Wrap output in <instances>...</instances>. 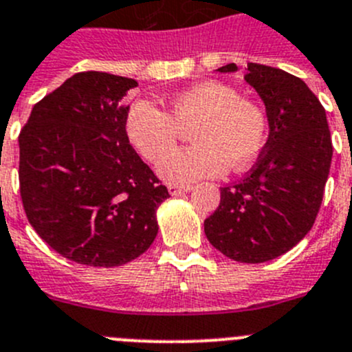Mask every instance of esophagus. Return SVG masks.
Listing matches in <instances>:
<instances>
[{
  "instance_id": "obj_1",
  "label": "esophagus",
  "mask_w": 352,
  "mask_h": 352,
  "mask_svg": "<svg viewBox=\"0 0 352 352\" xmlns=\"http://www.w3.org/2000/svg\"><path fill=\"white\" fill-rule=\"evenodd\" d=\"M192 189V186H177V184H170L168 186V192L172 196L180 195V192H189Z\"/></svg>"
}]
</instances>
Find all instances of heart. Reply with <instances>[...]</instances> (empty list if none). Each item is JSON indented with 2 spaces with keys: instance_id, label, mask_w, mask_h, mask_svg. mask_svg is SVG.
Instances as JSON below:
<instances>
[{
  "instance_id": "obj_1",
  "label": "heart",
  "mask_w": 352,
  "mask_h": 352,
  "mask_svg": "<svg viewBox=\"0 0 352 352\" xmlns=\"http://www.w3.org/2000/svg\"><path fill=\"white\" fill-rule=\"evenodd\" d=\"M191 127L195 145L169 155L182 129ZM126 137L148 163L165 156L157 166L164 180L188 186L221 175L228 166L247 168L267 144L268 119L261 105L240 96L236 87L207 80L175 94L170 113L153 101H135L126 116Z\"/></svg>"
}]
</instances>
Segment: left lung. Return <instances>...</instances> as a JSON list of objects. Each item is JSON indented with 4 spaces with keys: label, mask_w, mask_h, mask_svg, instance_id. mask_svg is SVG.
Masks as SVG:
<instances>
[{
    "label": "left lung",
    "mask_w": 352,
    "mask_h": 352,
    "mask_svg": "<svg viewBox=\"0 0 352 352\" xmlns=\"http://www.w3.org/2000/svg\"><path fill=\"white\" fill-rule=\"evenodd\" d=\"M243 78L265 101L270 135L251 172L221 188L219 207L204 226L230 259L265 263L293 249L314 224L333 145L324 107L302 78L258 63L247 65Z\"/></svg>",
    "instance_id": "obj_1"
}]
</instances>
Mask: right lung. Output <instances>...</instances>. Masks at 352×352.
<instances>
[{
	"label": "right lung",
	"mask_w": 352,
	"mask_h": 352,
	"mask_svg": "<svg viewBox=\"0 0 352 352\" xmlns=\"http://www.w3.org/2000/svg\"><path fill=\"white\" fill-rule=\"evenodd\" d=\"M137 80L80 72L31 110L19 135V186L38 235L65 258L119 267L147 251L168 189L126 137Z\"/></svg>",
	"instance_id": "1"
}]
</instances>
